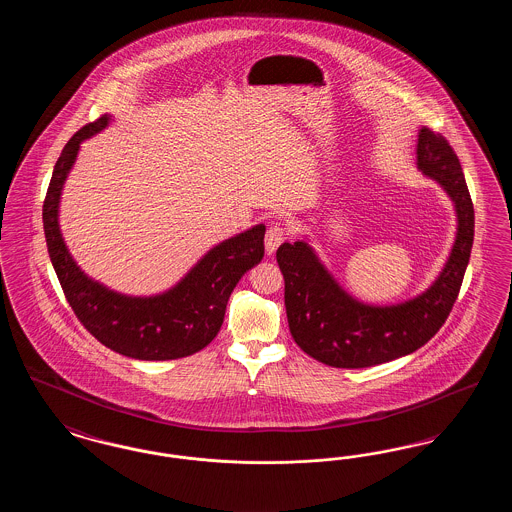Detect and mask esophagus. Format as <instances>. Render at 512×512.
Returning <instances> with one entry per match:
<instances>
[{
    "instance_id": "esophagus-1",
    "label": "esophagus",
    "mask_w": 512,
    "mask_h": 512,
    "mask_svg": "<svg viewBox=\"0 0 512 512\" xmlns=\"http://www.w3.org/2000/svg\"><path fill=\"white\" fill-rule=\"evenodd\" d=\"M286 236H288L286 228L278 222L268 228L267 234H265V249H267L268 255H272L278 249V245L286 240Z\"/></svg>"
}]
</instances>
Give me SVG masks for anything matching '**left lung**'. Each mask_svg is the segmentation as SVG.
I'll return each instance as SVG.
<instances>
[{
  "label": "left lung",
  "mask_w": 512,
  "mask_h": 512,
  "mask_svg": "<svg viewBox=\"0 0 512 512\" xmlns=\"http://www.w3.org/2000/svg\"><path fill=\"white\" fill-rule=\"evenodd\" d=\"M416 165L447 192L457 211L451 255L426 292L397 305H366L341 288L307 242L276 251L293 340L324 365L366 368L409 355L438 334L457 301L474 242V205L459 157L441 134L418 132Z\"/></svg>",
  "instance_id": "left-lung-1"
}]
</instances>
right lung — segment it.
<instances>
[{"instance_id":"right-lung-1","label":"right lung","mask_w":512,"mask_h":512,"mask_svg":"<svg viewBox=\"0 0 512 512\" xmlns=\"http://www.w3.org/2000/svg\"><path fill=\"white\" fill-rule=\"evenodd\" d=\"M109 124L103 115L63 147L44 201L49 259L74 315L105 347L130 359L171 361L194 355L219 334L230 293L265 255V224L215 245L169 292L130 297L88 278L74 263L59 230V199L80 144Z\"/></svg>"}]
</instances>
